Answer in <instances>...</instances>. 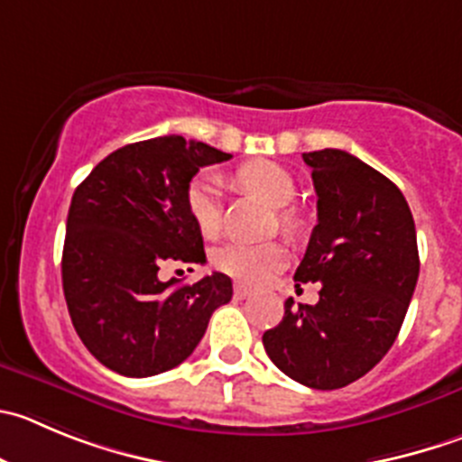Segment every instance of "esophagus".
<instances>
[{
	"instance_id": "esophagus-1",
	"label": "esophagus",
	"mask_w": 462,
	"mask_h": 462,
	"mask_svg": "<svg viewBox=\"0 0 462 462\" xmlns=\"http://www.w3.org/2000/svg\"><path fill=\"white\" fill-rule=\"evenodd\" d=\"M234 294H236V300H247V297H252V290L243 283H236Z\"/></svg>"
}]
</instances>
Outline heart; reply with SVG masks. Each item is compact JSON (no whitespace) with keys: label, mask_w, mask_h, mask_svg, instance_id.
<instances>
[{"label":"heart","mask_w":462,"mask_h":462,"mask_svg":"<svg viewBox=\"0 0 462 462\" xmlns=\"http://www.w3.org/2000/svg\"><path fill=\"white\" fill-rule=\"evenodd\" d=\"M238 183L247 190L272 204L283 208L297 197V181L285 168L270 161L245 162L236 172ZM186 206L192 222L204 236H217L222 228V183L215 174H199L190 181L186 190ZM283 228L292 231L294 217L283 210L281 213ZM288 263V249L281 243H226L213 252V265L224 274L247 285H261L283 270Z\"/></svg>","instance_id":"1"}]
</instances>
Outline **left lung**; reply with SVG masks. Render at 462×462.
Listing matches in <instances>:
<instances>
[{"instance_id": "left-lung-1", "label": "left lung", "mask_w": 462, "mask_h": 462, "mask_svg": "<svg viewBox=\"0 0 462 462\" xmlns=\"http://www.w3.org/2000/svg\"><path fill=\"white\" fill-rule=\"evenodd\" d=\"M318 192V224L300 283H322L315 306L285 301L279 327L263 333L276 367L297 383L336 390L388 354L420 276L415 222L402 190L342 149L304 153Z\"/></svg>"}]
</instances>
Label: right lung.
Segmentation results:
<instances>
[{
  "label": "right lung",
  "mask_w": 462,
  "mask_h": 462,
  "mask_svg": "<svg viewBox=\"0 0 462 462\" xmlns=\"http://www.w3.org/2000/svg\"><path fill=\"white\" fill-rule=\"evenodd\" d=\"M231 153L161 135L108 153L74 190L63 245V292L86 349L131 379L181 365L234 285L213 272L192 285L161 281L170 263H204L186 190Z\"/></svg>",
  "instance_id": "right-lung-1"
}]
</instances>
